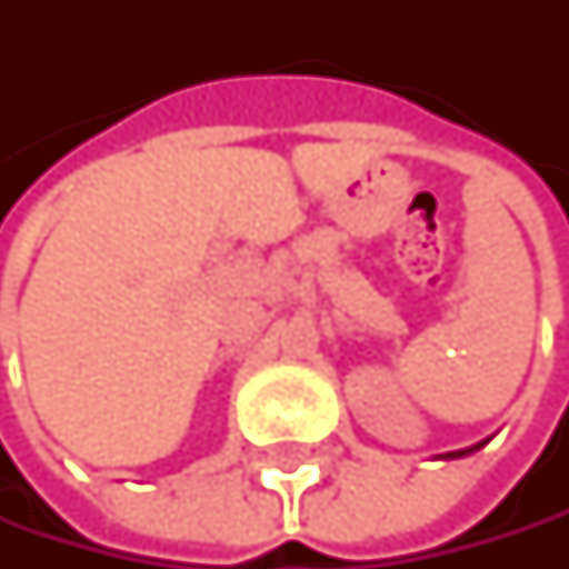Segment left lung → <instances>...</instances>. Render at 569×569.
<instances>
[{"label":"left lung","mask_w":569,"mask_h":569,"mask_svg":"<svg viewBox=\"0 0 569 569\" xmlns=\"http://www.w3.org/2000/svg\"><path fill=\"white\" fill-rule=\"evenodd\" d=\"M481 447H485V440L475 443V447H465V450H450V453H443V461H453V457H468V453H475V450H481Z\"/></svg>","instance_id":"obj_1"}]
</instances>
